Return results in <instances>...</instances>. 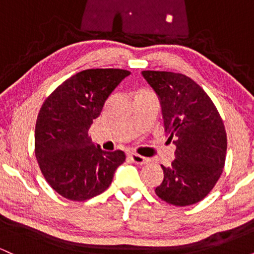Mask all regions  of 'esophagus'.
I'll use <instances>...</instances> for the list:
<instances>
[{
    "label": "esophagus",
    "mask_w": 254,
    "mask_h": 254,
    "mask_svg": "<svg viewBox=\"0 0 254 254\" xmlns=\"http://www.w3.org/2000/svg\"><path fill=\"white\" fill-rule=\"evenodd\" d=\"M130 157H131V160H132V161L137 165H144V164H147L148 161H149L147 157L138 155V154H130Z\"/></svg>",
    "instance_id": "obj_1"
}]
</instances>
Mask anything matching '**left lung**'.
Segmentation results:
<instances>
[{
    "mask_svg": "<svg viewBox=\"0 0 254 254\" xmlns=\"http://www.w3.org/2000/svg\"><path fill=\"white\" fill-rule=\"evenodd\" d=\"M142 75L159 98L165 132L177 147L172 165H161L164 180L156 194L177 206L198 203L220 179L226 161L220 113L202 87L185 75L153 70Z\"/></svg>",
    "mask_w": 254,
    "mask_h": 254,
    "instance_id": "1",
    "label": "left lung"
}]
</instances>
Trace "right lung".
I'll list each match as a JSON object with an SVG mask.
<instances>
[{
	"label": "right lung",
	"instance_id": "right-lung-1",
	"mask_svg": "<svg viewBox=\"0 0 254 254\" xmlns=\"http://www.w3.org/2000/svg\"><path fill=\"white\" fill-rule=\"evenodd\" d=\"M130 75L123 69H87L58 86L43 104L34 149L44 178L57 193L82 200L103 193L125 161L122 150L105 151L88 137L111 93Z\"/></svg>",
	"mask_w": 254,
	"mask_h": 254
}]
</instances>
